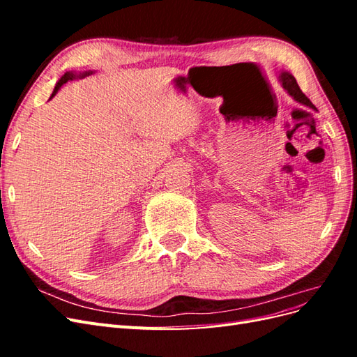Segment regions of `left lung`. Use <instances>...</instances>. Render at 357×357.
Here are the masks:
<instances>
[{"label": "left lung", "mask_w": 357, "mask_h": 357, "mask_svg": "<svg viewBox=\"0 0 357 357\" xmlns=\"http://www.w3.org/2000/svg\"><path fill=\"white\" fill-rule=\"evenodd\" d=\"M280 80H282L283 88L287 91V93H289L290 96H294L295 101H298V102H301V104H304V105H308V107H311V109L316 110V107L312 105V102L307 98L305 93L301 91V88L298 86V83H296L294 75H291L290 73H286V71H284V73L280 74Z\"/></svg>", "instance_id": "8db88e82"}]
</instances>
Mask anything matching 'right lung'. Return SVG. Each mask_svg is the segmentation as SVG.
Listing matches in <instances>:
<instances>
[{
    "label": "right lung",
    "instance_id": "1",
    "mask_svg": "<svg viewBox=\"0 0 357 357\" xmlns=\"http://www.w3.org/2000/svg\"><path fill=\"white\" fill-rule=\"evenodd\" d=\"M88 74H91V73H84L83 75H88ZM75 77V74L74 73H66V74H63L62 75V77H61V80L56 83V86H55V89H53V92H52V96H50V98H53V96H55L56 95V92L59 91V88H61V86L63 84V83H67L68 80H73Z\"/></svg>",
    "mask_w": 357,
    "mask_h": 357
}]
</instances>
